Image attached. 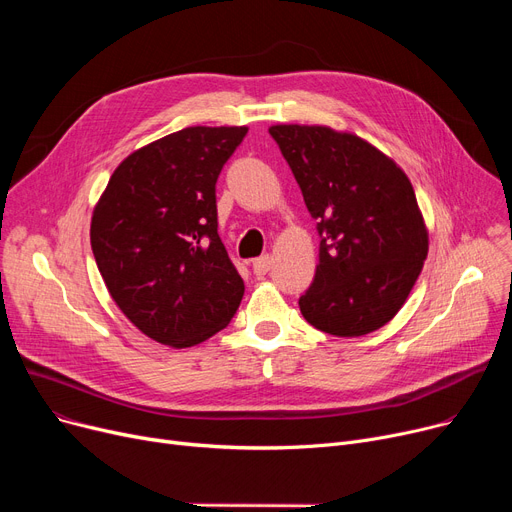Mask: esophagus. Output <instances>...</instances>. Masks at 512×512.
<instances>
[{"mask_svg":"<svg viewBox=\"0 0 512 512\" xmlns=\"http://www.w3.org/2000/svg\"><path fill=\"white\" fill-rule=\"evenodd\" d=\"M270 270H272V257H270V255L257 257V259L253 261V274H255V276H265Z\"/></svg>","mask_w":512,"mask_h":512,"instance_id":"1","label":"esophagus"}]
</instances>
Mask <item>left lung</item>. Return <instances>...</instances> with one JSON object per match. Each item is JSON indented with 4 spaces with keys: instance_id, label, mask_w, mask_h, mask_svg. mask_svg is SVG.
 Here are the masks:
<instances>
[{
    "instance_id": "left-lung-1",
    "label": "left lung",
    "mask_w": 512,
    "mask_h": 512,
    "mask_svg": "<svg viewBox=\"0 0 512 512\" xmlns=\"http://www.w3.org/2000/svg\"><path fill=\"white\" fill-rule=\"evenodd\" d=\"M270 134L321 238L315 278L299 299L303 317L342 338L380 330L405 305L427 257L411 180L351 132L276 124Z\"/></svg>"
}]
</instances>
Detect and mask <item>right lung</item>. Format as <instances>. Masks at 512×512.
Segmentation results:
<instances>
[{
    "label": "right lung",
    "mask_w": 512,
    "mask_h": 512,
    "mask_svg": "<svg viewBox=\"0 0 512 512\" xmlns=\"http://www.w3.org/2000/svg\"><path fill=\"white\" fill-rule=\"evenodd\" d=\"M247 126H191L130 153L93 209L91 249L120 311L195 346L230 324L245 282L218 234L215 182Z\"/></svg>",
    "instance_id": "right-lung-1"
}]
</instances>
